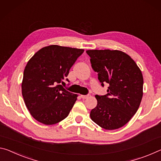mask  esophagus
Segmentation results:
<instances>
[{
  "instance_id": "esophagus-1",
  "label": "esophagus",
  "mask_w": 161,
  "mask_h": 161,
  "mask_svg": "<svg viewBox=\"0 0 161 161\" xmlns=\"http://www.w3.org/2000/svg\"><path fill=\"white\" fill-rule=\"evenodd\" d=\"M89 96H84V95H81L80 97L82 98L83 99H86V98H88Z\"/></svg>"
}]
</instances>
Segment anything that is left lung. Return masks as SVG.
Listing matches in <instances>:
<instances>
[{"label":"left lung","instance_id":"obj_1","mask_svg":"<svg viewBox=\"0 0 161 161\" xmlns=\"http://www.w3.org/2000/svg\"><path fill=\"white\" fill-rule=\"evenodd\" d=\"M92 68L108 93L96 95L97 105L91 111L92 120L105 130L125 125L136 114L143 98V78L136 62L118 50H88Z\"/></svg>","mask_w":161,"mask_h":161}]
</instances>
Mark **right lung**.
Here are the masks:
<instances>
[{"label": "right lung", "mask_w": 161, "mask_h": 161, "mask_svg": "<svg viewBox=\"0 0 161 161\" xmlns=\"http://www.w3.org/2000/svg\"><path fill=\"white\" fill-rule=\"evenodd\" d=\"M83 52V49L51 45L39 50L28 60L21 88L26 108L34 119L54 125L68 116L78 95L62 85Z\"/></svg>", "instance_id": "right-lung-1"}]
</instances>
